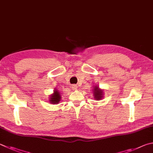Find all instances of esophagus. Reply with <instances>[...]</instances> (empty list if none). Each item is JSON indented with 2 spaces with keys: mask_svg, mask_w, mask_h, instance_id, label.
<instances>
[{
  "mask_svg": "<svg viewBox=\"0 0 153 153\" xmlns=\"http://www.w3.org/2000/svg\"><path fill=\"white\" fill-rule=\"evenodd\" d=\"M71 87H72V89H73V90H77V86L76 85H73L71 86Z\"/></svg>",
  "mask_w": 153,
  "mask_h": 153,
  "instance_id": "obj_1",
  "label": "esophagus"
}]
</instances>
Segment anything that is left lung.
<instances>
[{
  "label": "left lung",
  "instance_id": "obj_1",
  "mask_svg": "<svg viewBox=\"0 0 153 153\" xmlns=\"http://www.w3.org/2000/svg\"><path fill=\"white\" fill-rule=\"evenodd\" d=\"M92 94L94 95V99L96 100H101L104 97V90L100 88L99 86L95 85L94 87H93Z\"/></svg>",
  "mask_w": 153,
  "mask_h": 153
}]
</instances>
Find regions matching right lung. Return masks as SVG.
<instances>
[{"instance_id":"right-lung-1","label":"right lung","mask_w":153,"mask_h":153,"mask_svg":"<svg viewBox=\"0 0 153 153\" xmlns=\"http://www.w3.org/2000/svg\"><path fill=\"white\" fill-rule=\"evenodd\" d=\"M61 94L59 90L55 89L53 90V93L49 96V102L52 104H57L59 103L61 100Z\"/></svg>"}]
</instances>
